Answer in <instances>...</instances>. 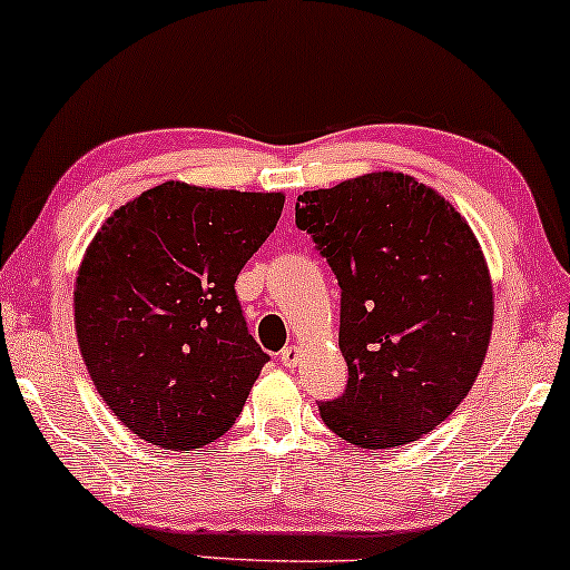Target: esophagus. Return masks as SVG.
<instances>
[{"instance_id":"obj_1","label":"esophagus","mask_w":570,"mask_h":570,"mask_svg":"<svg viewBox=\"0 0 570 570\" xmlns=\"http://www.w3.org/2000/svg\"><path fill=\"white\" fill-rule=\"evenodd\" d=\"M301 357H303V350H301L298 345H291V347H285L283 353H279V361H283L285 368H295V365L301 363Z\"/></svg>"}]
</instances>
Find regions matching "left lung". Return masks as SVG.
Instances as JSON below:
<instances>
[{
    "instance_id": "1",
    "label": "left lung",
    "mask_w": 570,
    "mask_h": 570,
    "mask_svg": "<svg viewBox=\"0 0 570 570\" xmlns=\"http://www.w3.org/2000/svg\"><path fill=\"white\" fill-rule=\"evenodd\" d=\"M295 225L337 275L347 386L318 412L361 449L441 425L470 394L493 332V285L462 215L431 186L379 170L303 191Z\"/></svg>"
}]
</instances>
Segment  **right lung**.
I'll use <instances>...</instances> for the list:
<instances>
[{"label":"right lung","mask_w":570,"mask_h":570,"mask_svg":"<svg viewBox=\"0 0 570 570\" xmlns=\"http://www.w3.org/2000/svg\"><path fill=\"white\" fill-rule=\"evenodd\" d=\"M285 194L166 181L116 209L82 256L75 330L108 410L160 449L230 431L269 355L236 295Z\"/></svg>","instance_id":"obj_1"}]
</instances>
